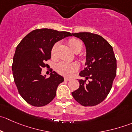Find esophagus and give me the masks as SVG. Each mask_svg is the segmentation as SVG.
<instances>
[{
  "mask_svg": "<svg viewBox=\"0 0 132 132\" xmlns=\"http://www.w3.org/2000/svg\"><path fill=\"white\" fill-rule=\"evenodd\" d=\"M71 80V78H68V77H65L64 78V80L66 81H70Z\"/></svg>",
  "mask_w": 132,
  "mask_h": 132,
  "instance_id": "1",
  "label": "esophagus"
}]
</instances>
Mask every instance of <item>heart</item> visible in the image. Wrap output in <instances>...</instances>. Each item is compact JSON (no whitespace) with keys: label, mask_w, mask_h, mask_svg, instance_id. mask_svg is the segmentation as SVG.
<instances>
[{"label":"heart","mask_w":132,"mask_h":132,"mask_svg":"<svg viewBox=\"0 0 132 132\" xmlns=\"http://www.w3.org/2000/svg\"><path fill=\"white\" fill-rule=\"evenodd\" d=\"M68 44L71 48L75 52H80L82 48V43L79 39L76 38H72L69 39ZM59 43H56L54 44L51 50L52 56H55L56 54L57 48ZM79 66L77 62H68L65 61H61L58 63L56 66V70L60 74L64 76H71L75 71L78 70Z\"/></svg>","instance_id":"b5f03b06"}]
</instances>
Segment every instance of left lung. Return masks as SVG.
I'll use <instances>...</instances> for the list:
<instances>
[{"mask_svg": "<svg viewBox=\"0 0 132 132\" xmlns=\"http://www.w3.org/2000/svg\"><path fill=\"white\" fill-rule=\"evenodd\" d=\"M84 43L86 49V68L80 71L79 88L71 93L77 102L85 107L103 102L112 86L116 75L117 62L111 45L101 36L91 32L72 34ZM89 78L88 82L86 80Z\"/></svg>", "mask_w": 132, "mask_h": 132, "instance_id": "8db88e82", "label": "left lung"}]
</instances>
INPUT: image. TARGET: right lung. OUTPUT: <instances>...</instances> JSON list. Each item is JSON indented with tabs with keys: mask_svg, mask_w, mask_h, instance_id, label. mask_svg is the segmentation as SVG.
Instances as JSON below:
<instances>
[{
	"mask_svg": "<svg viewBox=\"0 0 132 132\" xmlns=\"http://www.w3.org/2000/svg\"><path fill=\"white\" fill-rule=\"evenodd\" d=\"M72 34L50 29H36L23 38L16 48L12 65L15 84L21 96L30 105L42 107L55 98L64 77L55 71L50 77L41 75L45 61L51 58L55 43Z\"/></svg>",
	"mask_w": 132,
	"mask_h": 132,
	"instance_id": "right-lung-1",
	"label": "right lung"
}]
</instances>
